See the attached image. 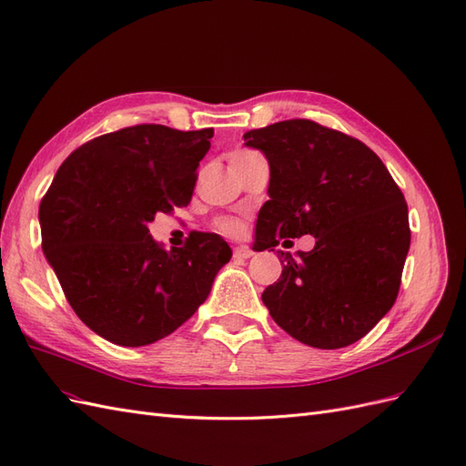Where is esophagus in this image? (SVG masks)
<instances>
[{
	"label": "esophagus",
	"instance_id": "obj_1",
	"mask_svg": "<svg viewBox=\"0 0 466 466\" xmlns=\"http://www.w3.org/2000/svg\"><path fill=\"white\" fill-rule=\"evenodd\" d=\"M252 256H254V252H252V249H249L248 246H238V248L234 249V258L248 259V258H252Z\"/></svg>",
	"mask_w": 466,
	"mask_h": 466
}]
</instances>
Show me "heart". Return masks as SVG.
Returning <instances> with one entry per match:
<instances>
[{
	"label": "heart",
	"instance_id": "heart-1",
	"mask_svg": "<svg viewBox=\"0 0 466 466\" xmlns=\"http://www.w3.org/2000/svg\"><path fill=\"white\" fill-rule=\"evenodd\" d=\"M242 153H252V151H238L234 155H242ZM217 228L222 234H228V236H238L242 232V222L236 220V218H222L217 222Z\"/></svg>",
	"mask_w": 466,
	"mask_h": 466
}]
</instances>
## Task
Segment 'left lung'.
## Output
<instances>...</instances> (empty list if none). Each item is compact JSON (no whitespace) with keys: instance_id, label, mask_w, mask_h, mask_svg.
I'll return each instance as SVG.
<instances>
[{"instance_id":"1","label":"left lung","mask_w":466,"mask_h":466,"mask_svg":"<svg viewBox=\"0 0 466 466\" xmlns=\"http://www.w3.org/2000/svg\"><path fill=\"white\" fill-rule=\"evenodd\" d=\"M244 141L269 163L256 252L315 236L311 252H281V278L261 293L271 319L313 349L360 340L396 303L410 252L400 187L362 141L311 119L252 129Z\"/></svg>"}]
</instances>
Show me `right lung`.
Instances as JSON below:
<instances>
[{"label": "right lung", "instance_id": "1", "mask_svg": "<svg viewBox=\"0 0 466 466\" xmlns=\"http://www.w3.org/2000/svg\"><path fill=\"white\" fill-rule=\"evenodd\" d=\"M210 127L143 124L80 146L56 171L39 207L43 252L78 319L119 347H146L207 301L232 258L218 234L193 232L165 249L155 214L187 207Z\"/></svg>", "mask_w": 466, "mask_h": 466}]
</instances>
